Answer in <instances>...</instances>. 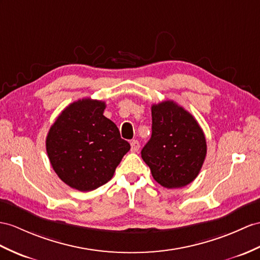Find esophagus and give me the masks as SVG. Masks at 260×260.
I'll return each mask as SVG.
<instances>
[{"mask_svg":"<svg viewBox=\"0 0 260 260\" xmlns=\"http://www.w3.org/2000/svg\"><path fill=\"white\" fill-rule=\"evenodd\" d=\"M130 145H131V151L132 152H137L139 150V148H140V143H139L138 140H131Z\"/></svg>","mask_w":260,"mask_h":260,"instance_id":"esophagus-1","label":"esophagus"}]
</instances>
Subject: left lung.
<instances>
[{
    "label": "left lung",
    "mask_w": 260,
    "mask_h": 260,
    "mask_svg": "<svg viewBox=\"0 0 260 260\" xmlns=\"http://www.w3.org/2000/svg\"><path fill=\"white\" fill-rule=\"evenodd\" d=\"M152 135L141 151L153 179L164 187L193 182L206 156L204 132L194 117L172 100L152 105Z\"/></svg>",
    "instance_id": "8db88e82"
}]
</instances>
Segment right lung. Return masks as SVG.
<instances>
[{"mask_svg":"<svg viewBox=\"0 0 260 260\" xmlns=\"http://www.w3.org/2000/svg\"><path fill=\"white\" fill-rule=\"evenodd\" d=\"M104 101L85 98L57 117L46 138V151L58 178L68 186L88 192L110 181L130 144L104 116Z\"/></svg>","mask_w":260,"mask_h":260,"instance_id":"add662e5","label":"right lung"}]
</instances>
